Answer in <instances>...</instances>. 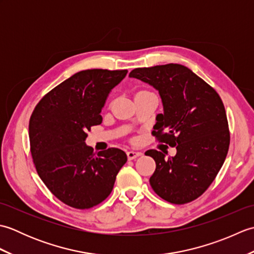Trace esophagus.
Segmentation results:
<instances>
[{
    "instance_id": "esophagus-1",
    "label": "esophagus",
    "mask_w": 254,
    "mask_h": 254,
    "mask_svg": "<svg viewBox=\"0 0 254 254\" xmlns=\"http://www.w3.org/2000/svg\"><path fill=\"white\" fill-rule=\"evenodd\" d=\"M142 154L138 153V152H134V150H128V152H127V159L128 160H133L137 158L138 156H141Z\"/></svg>"
}]
</instances>
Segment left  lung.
I'll use <instances>...</instances> for the list:
<instances>
[{
	"instance_id": "1",
	"label": "left lung",
	"mask_w": 254,
	"mask_h": 254,
	"mask_svg": "<svg viewBox=\"0 0 254 254\" xmlns=\"http://www.w3.org/2000/svg\"><path fill=\"white\" fill-rule=\"evenodd\" d=\"M128 76L158 90L164 113L156 117L152 134L177 149L168 158L155 149L145 153L156 163L150 186L169 203L193 201L207 190L228 153L230 135L222 99L181 64L134 68Z\"/></svg>"
}]
</instances>
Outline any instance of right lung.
<instances>
[{
	"mask_svg": "<svg viewBox=\"0 0 254 254\" xmlns=\"http://www.w3.org/2000/svg\"><path fill=\"white\" fill-rule=\"evenodd\" d=\"M127 69H85L50 90L29 121L30 152L36 170L53 195L68 206L86 209L109 196L127 157L123 150L98 153L85 144L90 127Z\"/></svg>",
	"mask_w": 254,
	"mask_h": 254,
	"instance_id": "right-lung-1",
	"label": "right lung"
}]
</instances>
